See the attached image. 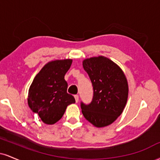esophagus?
<instances>
[{
	"label": "esophagus",
	"instance_id": "esophagus-1",
	"mask_svg": "<svg viewBox=\"0 0 160 160\" xmlns=\"http://www.w3.org/2000/svg\"><path fill=\"white\" fill-rule=\"evenodd\" d=\"M74 98H75V101H76V102L78 103L79 102V95H74Z\"/></svg>",
	"mask_w": 160,
	"mask_h": 160
}]
</instances>
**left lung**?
Masks as SVG:
<instances>
[{
  "mask_svg": "<svg viewBox=\"0 0 160 160\" xmlns=\"http://www.w3.org/2000/svg\"><path fill=\"white\" fill-rule=\"evenodd\" d=\"M82 66L93 86L92 102L80 103L82 114L96 127L107 126L123 111L128 98L127 80L120 68L106 57L87 58Z\"/></svg>",
  "mask_w": 160,
  "mask_h": 160,
  "instance_id": "1",
  "label": "left lung"
}]
</instances>
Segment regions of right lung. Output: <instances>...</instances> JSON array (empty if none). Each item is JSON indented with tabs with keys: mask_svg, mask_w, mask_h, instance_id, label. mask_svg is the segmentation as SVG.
Wrapping results in <instances>:
<instances>
[{
	"mask_svg": "<svg viewBox=\"0 0 160 160\" xmlns=\"http://www.w3.org/2000/svg\"><path fill=\"white\" fill-rule=\"evenodd\" d=\"M71 63V59L49 62L36 75L29 88V108L38 113L46 124L58 122L68 106L75 102L74 96L67 92L68 83L65 80Z\"/></svg>",
	"mask_w": 160,
	"mask_h": 160,
	"instance_id": "obj_1",
	"label": "right lung"
}]
</instances>
